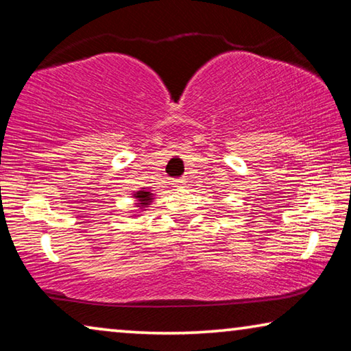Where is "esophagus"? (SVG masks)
<instances>
[{
  "mask_svg": "<svg viewBox=\"0 0 351 351\" xmlns=\"http://www.w3.org/2000/svg\"><path fill=\"white\" fill-rule=\"evenodd\" d=\"M171 182H173L175 187H184V186H186V180H184V178H178V180H173Z\"/></svg>",
  "mask_w": 351,
  "mask_h": 351,
  "instance_id": "34e87169",
  "label": "esophagus"
}]
</instances>
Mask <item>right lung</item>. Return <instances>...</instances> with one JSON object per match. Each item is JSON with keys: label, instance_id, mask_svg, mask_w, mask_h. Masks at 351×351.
Listing matches in <instances>:
<instances>
[{"label": "right lung", "instance_id": "right-lung-1", "mask_svg": "<svg viewBox=\"0 0 351 351\" xmlns=\"http://www.w3.org/2000/svg\"><path fill=\"white\" fill-rule=\"evenodd\" d=\"M134 198L137 199V206L138 208H147L148 204H152V202H153V193L152 192H148V189H145L143 187L142 191H137V192H134Z\"/></svg>", "mask_w": 351, "mask_h": 351}]
</instances>
